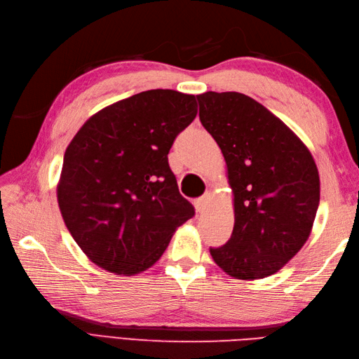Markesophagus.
<instances>
[{"mask_svg": "<svg viewBox=\"0 0 359 359\" xmlns=\"http://www.w3.org/2000/svg\"><path fill=\"white\" fill-rule=\"evenodd\" d=\"M208 201H210V194H203L202 197H199V199H196L194 205H196V210L197 212H203L205 210H207L208 207Z\"/></svg>", "mask_w": 359, "mask_h": 359, "instance_id": "esophagus-1", "label": "esophagus"}]
</instances>
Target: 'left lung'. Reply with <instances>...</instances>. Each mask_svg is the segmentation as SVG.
I'll list each match as a JSON object with an SVG mask.
<instances>
[{
    "instance_id": "8db88e82",
    "label": "left lung",
    "mask_w": 359,
    "mask_h": 359,
    "mask_svg": "<svg viewBox=\"0 0 359 359\" xmlns=\"http://www.w3.org/2000/svg\"><path fill=\"white\" fill-rule=\"evenodd\" d=\"M197 100L234 196L231 238L210 253L236 279L270 276L310 236L319 205L315 160L284 121L251 97L210 90Z\"/></svg>"
}]
</instances>
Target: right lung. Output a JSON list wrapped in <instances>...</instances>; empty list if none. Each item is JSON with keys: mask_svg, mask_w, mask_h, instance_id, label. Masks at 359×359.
Returning <instances> with one entry per match:
<instances>
[{"mask_svg": "<svg viewBox=\"0 0 359 359\" xmlns=\"http://www.w3.org/2000/svg\"><path fill=\"white\" fill-rule=\"evenodd\" d=\"M197 116L194 95L151 89L106 106L75 134L57 187L67 230L111 273H142L194 216L168 152Z\"/></svg>", "mask_w": 359, "mask_h": 359, "instance_id": "1", "label": "right lung"}]
</instances>
